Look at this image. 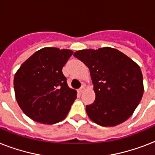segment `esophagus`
I'll return each mask as SVG.
<instances>
[{
	"label": "esophagus",
	"instance_id": "obj_1",
	"mask_svg": "<svg viewBox=\"0 0 155 155\" xmlns=\"http://www.w3.org/2000/svg\"><path fill=\"white\" fill-rule=\"evenodd\" d=\"M84 90H85V87H84V86H82V87H80V89L78 90V92H79V93H80V94H81V93H83V92H84Z\"/></svg>",
	"mask_w": 155,
	"mask_h": 155
}]
</instances>
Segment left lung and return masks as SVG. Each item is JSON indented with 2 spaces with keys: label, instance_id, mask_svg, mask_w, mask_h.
Here are the masks:
<instances>
[{
  "label": "left lung",
  "instance_id": "1",
  "mask_svg": "<svg viewBox=\"0 0 155 155\" xmlns=\"http://www.w3.org/2000/svg\"><path fill=\"white\" fill-rule=\"evenodd\" d=\"M73 55L89 68L95 101L86 106L88 117L101 126H116L133 115L144 92L140 67L112 47L77 51Z\"/></svg>",
  "mask_w": 155,
  "mask_h": 155
}]
</instances>
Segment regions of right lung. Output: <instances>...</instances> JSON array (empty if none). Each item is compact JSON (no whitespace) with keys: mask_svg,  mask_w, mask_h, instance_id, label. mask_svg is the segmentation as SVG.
Masks as SVG:
<instances>
[{"mask_svg":"<svg viewBox=\"0 0 155 155\" xmlns=\"http://www.w3.org/2000/svg\"><path fill=\"white\" fill-rule=\"evenodd\" d=\"M72 54L71 50L44 47L17 71L13 80L15 97L28 117L52 125L68 116L77 92L68 87L62 69Z\"/></svg>","mask_w":155,"mask_h":155,"instance_id":"add662e5","label":"right lung"}]
</instances>
